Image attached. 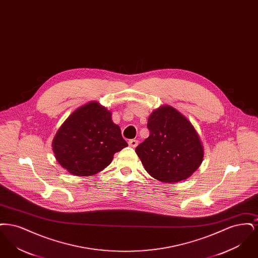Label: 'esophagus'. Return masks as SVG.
Returning a JSON list of instances; mask_svg holds the SVG:
<instances>
[{
	"label": "esophagus",
	"mask_w": 258,
	"mask_h": 258,
	"mask_svg": "<svg viewBox=\"0 0 258 258\" xmlns=\"http://www.w3.org/2000/svg\"><path fill=\"white\" fill-rule=\"evenodd\" d=\"M128 145H130L131 147H136V146L138 145V140H136V139H131V140L128 141Z\"/></svg>",
	"instance_id": "34e87169"
}]
</instances>
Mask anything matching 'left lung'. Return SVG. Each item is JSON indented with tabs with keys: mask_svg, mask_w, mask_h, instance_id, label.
<instances>
[{
	"mask_svg": "<svg viewBox=\"0 0 258 258\" xmlns=\"http://www.w3.org/2000/svg\"><path fill=\"white\" fill-rule=\"evenodd\" d=\"M150 135L135 152L145 170L164 183L187 179L200 166L204 150L191 123L169 105L154 110L148 119Z\"/></svg>",
	"mask_w": 258,
	"mask_h": 258,
	"instance_id": "8db88e82",
	"label": "left lung"
}]
</instances>
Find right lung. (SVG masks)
<instances>
[{"mask_svg":"<svg viewBox=\"0 0 258 258\" xmlns=\"http://www.w3.org/2000/svg\"><path fill=\"white\" fill-rule=\"evenodd\" d=\"M127 146L111 112L97 101L74 111L52 143L61 167L75 176H91L108 166L115 153Z\"/></svg>","mask_w":258,"mask_h":258,"instance_id":"right-lung-1","label":"right lung"}]
</instances>
